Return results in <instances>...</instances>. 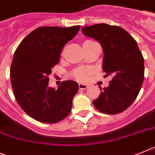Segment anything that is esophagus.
I'll return each instance as SVG.
<instances>
[{
    "mask_svg": "<svg viewBox=\"0 0 155 155\" xmlns=\"http://www.w3.org/2000/svg\"><path fill=\"white\" fill-rule=\"evenodd\" d=\"M88 86L87 85V84H79V87H80V89H82V90H85L87 88Z\"/></svg>",
    "mask_w": 155,
    "mask_h": 155,
    "instance_id": "34e87169",
    "label": "esophagus"
}]
</instances>
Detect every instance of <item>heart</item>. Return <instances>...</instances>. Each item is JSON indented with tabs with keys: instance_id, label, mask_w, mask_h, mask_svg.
<instances>
[{
	"instance_id": "heart-1",
	"label": "heart",
	"mask_w": 155,
	"mask_h": 155,
	"mask_svg": "<svg viewBox=\"0 0 155 155\" xmlns=\"http://www.w3.org/2000/svg\"><path fill=\"white\" fill-rule=\"evenodd\" d=\"M93 73V69L91 68L80 67L74 70L71 72V75L75 80L80 82H85L87 80L90 75Z\"/></svg>"
}]
</instances>
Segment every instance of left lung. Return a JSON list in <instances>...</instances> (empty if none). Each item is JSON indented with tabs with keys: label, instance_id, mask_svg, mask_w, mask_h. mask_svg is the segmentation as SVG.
<instances>
[{
	"label": "left lung",
	"instance_id": "1",
	"mask_svg": "<svg viewBox=\"0 0 155 155\" xmlns=\"http://www.w3.org/2000/svg\"><path fill=\"white\" fill-rule=\"evenodd\" d=\"M82 31L102 45V70L106 75H113L107 87H100L94 106L103 114H120L133 103L143 82L144 59L137 42L118 26L99 23L84 27Z\"/></svg>",
	"mask_w": 155,
	"mask_h": 155
}]
</instances>
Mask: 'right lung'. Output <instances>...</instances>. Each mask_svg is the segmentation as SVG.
<instances>
[{"label": "right lung", "instance_id": "right-lung-1", "mask_svg": "<svg viewBox=\"0 0 155 155\" xmlns=\"http://www.w3.org/2000/svg\"><path fill=\"white\" fill-rule=\"evenodd\" d=\"M80 26L41 27L18 45L10 68L14 95L26 114L38 121L59 122L70 114L79 85L61 82L57 90L49 87V75L59 63L66 43L76 35Z\"/></svg>", "mask_w": 155, "mask_h": 155}]
</instances>
